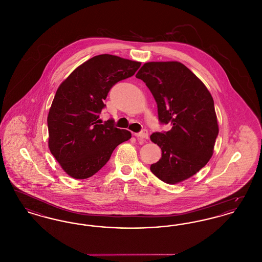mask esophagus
<instances>
[{
    "label": "esophagus",
    "mask_w": 262,
    "mask_h": 262,
    "mask_svg": "<svg viewBox=\"0 0 262 262\" xmlns=\"http://www.w3.org/2000/svg\"><path fill=\"white\" fill-rule=\"evenodd\" d=\"M135 136H136L138 139L145 140V139L148 138V130L144 128V129H142L141 132H139V133H137V134H135Z\"/></svg>",
    "instance_id": "obj_1"
}]
</instances>
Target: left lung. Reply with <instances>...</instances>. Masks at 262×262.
I'll use <instances>...</instances> for the list:
<instances>
[{"label":"left lung","mask_w":262,"mask_h":262,"mask_svg":"<svg viewBox=\"0 0 262 262\" xmlns=\"http://www.w3.org/2000/svg\"><path fill=\"white\" fill-rule=\"evenodd\" d=\"M158 107L168 132L153 133L151 140L162 157L150 170L167 184H177L196 174L213 154L219 128L210 92L200 78L179 62H150L138 71Z\"/></svg>","instance_id":"obj_1"}]
</instances>
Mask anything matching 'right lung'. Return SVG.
I'll return each mask as SVG.
<instances>
[{"instance_id": "add662e5", "label": "right lung", "mask_w": 262, "mask_h": 262, "mask_svg": "<svg viewBox=\"0 0 262 262\" xmlns=\"http://www.w3.org/2000/svg\"><path fill=\"white\" fill-rule=\"evenodd\" d=\"M139 67V62L98 55L76 68L58 88L47 119L49 148L74 179L96 174L114 149L132 137L113 120L101 125L98 118L110 89L135 75Z\"/></svg>"}]
</instances>
